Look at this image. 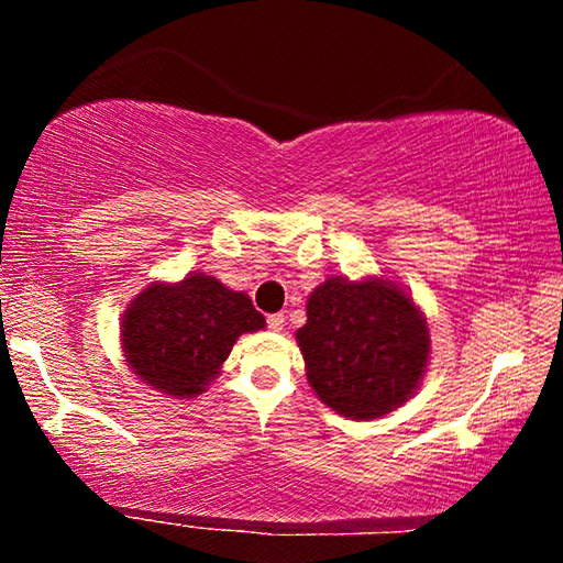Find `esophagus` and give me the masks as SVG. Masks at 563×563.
Returning a JSON list of instances; mask_svg holds the SVG:
<instances>
[{"label":"esophagus","mask_w":563,"mask_h":563,"mask_svg":"<svg viewBox=\"0 0 563 563\" xmlns=\"http://www.w3.org/2000/svg\"><path fill=\"white\" fill-rule=\"evenodd\" d=\"M283 325H285V316H283V312H275V316H268V328H271L273 332H280Z\"/></svg>","instance_id":"34e87169"}]
</instances>
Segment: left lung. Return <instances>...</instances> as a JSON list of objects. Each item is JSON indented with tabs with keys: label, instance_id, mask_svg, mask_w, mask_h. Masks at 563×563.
Listing matches in <instances>:
<instances>
[{
	"label": "left lung",
	"instance_id": "obj_1",
	"mask_svg": "<svg viewBox=\"0 0 563 563\" xmlns=\"http://www.w3.org/2000/svg\"><path fill=\"white\" fill-rule=\"evenodd\" d=\"M295 338L310 387L350 419L393 412L412 397L430 357L424 316L402 288L377 278L318 285Z\"/></svg>",
	"mask_w": 563,
	"mask_h": 563
}]
</instances>
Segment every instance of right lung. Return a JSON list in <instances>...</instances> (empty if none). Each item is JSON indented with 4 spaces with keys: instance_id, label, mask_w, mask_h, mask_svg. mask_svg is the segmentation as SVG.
I'll return each instance as SVG.
<instances>
[{
    "instance_id": "right-lung-1",
    "label": "right lung",
    "mask_w": 563,
    "mask_h": 563,
    "mask_svg": "<svg viewBox=\"0 0 563 563\" xmlns=\"http://www.w3.org/2000/svg\"><path fill=\"white\" fill-rule=\"evenodd\" d=\"M265 328L245 292L190 273L180 283H151L121 322L129 367L146 385L170 397H196L221 373L235 340Z\"/></svg>"
}]
</instances>
